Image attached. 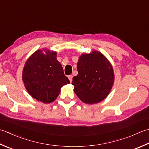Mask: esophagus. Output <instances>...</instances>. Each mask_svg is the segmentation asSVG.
<instances>
[{
    "mask_svg": "<svg viewBox=\"0 0 149 149\" xmlns=\"http://www.w3.org/2000/svg\"><path fill=\"white\" fill-rule=\"evenodd\" d=\"M68 78H69V81H72V75H69L68 76Z\"/></svg>",
    "mask_w": 149,
    "mask_h": 149,
    "instance_id": "esophagus-1",
    "label": "esophagus"
}]
</instances>
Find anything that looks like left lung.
Instances as JSON below:
<instances>
[{
	"label": "left lung",
	"instance_id": "8db88e82",
	"mask_svg": "<svg viewBox=\"0 0 149 149\" xmlns=\"http://www.w3.org/2000/svg\"><path fill=\"white\" fill-rule=\"evenodd\" d=\"M78 73L72 78L74 91L83 102L96 104L104 100L114 83V72L107 59L98 52L84 54L77 63Z\"/></svg>",
	"mask_w": 149,
	"mask_h": 149
}]
</instances>
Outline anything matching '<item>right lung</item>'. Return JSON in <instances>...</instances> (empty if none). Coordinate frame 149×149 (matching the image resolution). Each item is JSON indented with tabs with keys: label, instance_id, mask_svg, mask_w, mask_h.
I'll return each instance as SVG.
<instances>
[{
	"label": "right lung",
	"instance_id": "add662e5",
	"mask_svg": "<svg viewBox=\"0 0 149 149\" xmlns=\"http://www.w3.org/2000/svg\"><path fill=\"white\" fill-rule=\"evenodd\" d=\"M38 50L24 68L22 79L27 91L38 101L49 104L56 100L60 88L70 83L56 60V52Z\"/></svg>",
	"mask_w": 149,
	"mask_h": 149
}]
</instances>
